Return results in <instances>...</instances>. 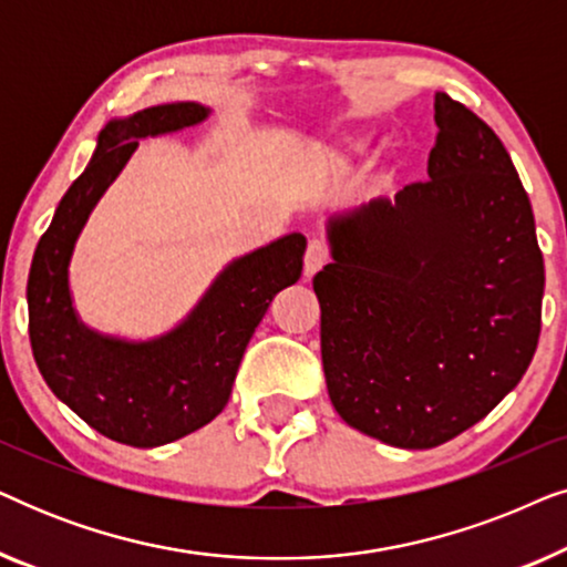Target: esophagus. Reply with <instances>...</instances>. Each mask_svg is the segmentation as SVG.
Returning <instances> with one entry per match:
<instances>
[{
	"label": "esophagus",
	"instance_id": "34e87169",
	"mask_svg": "<svg viewBox=\"0 0 567 567\" xmlns=\"http://www.w3.org/2000/svg\"><path fill=\"white\" fill-rule=\"evenodd\" d=\"M330 260V250L328 245L320 243V239H315V243H309L307 247V255H305V276L312 278L317 270H322L324 266H328Z\"/></svg>",
	"mask_w": 567,
	"mask_h": 567
}]
</instances>
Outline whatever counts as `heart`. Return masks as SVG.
I'll list each match as a JSON object with an SVG mask.
<instances>
[{"label":"heart","instance_id":"heart-1","mask_svg":"<svg viewBox=\"0 0 567 567\" xmlns=\"http://www.w3.org/2000/svg\"><path fill=\"white\" fill-rule=\"evenodd\" d=\"M355 150H361L359 138H343V142L332 146V150H328V159H336L338 162V159H343L346 154H351Z\"/></svg>","mask_w":567,"mask_h":567}]
</instances>
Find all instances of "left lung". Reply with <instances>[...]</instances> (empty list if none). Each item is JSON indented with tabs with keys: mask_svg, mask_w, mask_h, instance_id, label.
Returning a JSON list of instances; mask_svg holds the SVG:
<instances>
[{
	"mask_svg": "<svg viewBox=\"0 0 567 567\" xmlns=\"http://www.w3.org/2000/svg\"><path fill=\"white\" fill-rule=\"evenodd\" d=\"M425 183L328 221L322 369L348 425L433 449L491 413L539 343L545 260L506 146L436 92Z\"/></svg>",
	"mask_w": 567,
	"mask_h": 567,
	"instance_id": "1",
	"label": "left lung"
}]
</instances>
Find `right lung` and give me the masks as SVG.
Listing matches in <instances>:
<instances>
[{"label": "right lung", "instance_id": "add662e5", "mask_svg": "<svg viewBox=\"0 0 567 567\" xmlns=\"http://www.w3.org/2000/svg\"><path fill=\"white\" fill-rule=\"evenodd\" d=\"M206 115L208 107L198 103H167L107 123L30 266L28 332L38 369L61 402L118 444L162 446L212 423L227 405L239 361L270 301L301 276L307 239L293 231L231 260L196 309L162 338L134 343L100 336L76 317L69 260L90 212L138 138L196 126Z\"/></svg>", "mask_w": 567, "mask_h": 567}]
</instances>
